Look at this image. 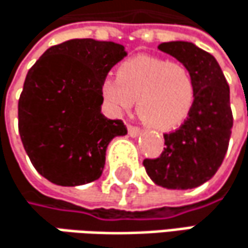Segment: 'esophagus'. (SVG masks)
Listing matches in <instances>:
<instances>
[{
	"label": "esophagus",
	"instance_id": "34e87169",
	"mask_svg": "<svg viewBox=\"0 0 248 248\" xmlns=\"http://www.w3.org/2000/svg\"><path fill=\"white\" fill-rule=\"evenodd\" d=\"M128 134H130V137L136 139V137H139L140 134H141V130H140L139 127H134V125H128Z\"/></svg>",
	"mask_w": 248,
	"mask_h": 248
}]
</instances>
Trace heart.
Listing matches in <instances>:
<instances>
[{
  "label": "heart",
  "instance_id": "heart-1",
  "mask_svg": "<svg viewBox=\"0 0 248 248\" xmlns=\"http://www.w3.org/2000/svg\"><path fill=\"white\" fill-rule=\"evenodd\" d=\"M101 94L117 114L134 106L141 120L151 128L167 131L181 125L196 98V81L181 62L153 55H137L124 61L117 79L107 78Z\"/></svg>",
  "mask_w": 248,
  "mask_h": 248
}]
</instances>
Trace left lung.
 Masks as SVG:
<instances>
[{
	"label": "left lung",
	"mask_w": 248,
	"mask_h": 248,
	"mask_svg": "<svg viewBox=\"0 0 248 248\" xmlns=\"http://www.w3.org/2000/svg\"><path fill=\"white\" fill-rule=\"evenodd\" d=\"M187 65L196 81V98L178 130L164 134L166 148L158 158L142 161L148 177L164 188L188 190L208 181L220 169L232 136L230 88L217 60L193 43L158 46Z\"/></svg>",
	"instance_id": "obj_1"
}]
</instances>
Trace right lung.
I'll use <instances>...</instances> for the list:
<instances>
[{"label": "right lung", "mask_w": 248, "mask_h": 248, "mask_svg": "<svg viewBox=\"0 0 248 248\" xmlns=\"http://www.w3.org/2000/svg\"><path fill=\"white\" fill-rule=\"evenodd\" d=\"M127 55L112 41L68 40L30 68L18 101L22 145L48 181L74 187L101 177L109 141L127 134L101 112V84Z\"/></svg>", "instance_id": "1"}]
</instances>
